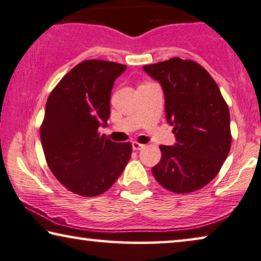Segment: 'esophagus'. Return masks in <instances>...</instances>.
Returning <instances> with one entry per match:
<instances>
[{"mask_svg": "<svg viewBox=\"0 0 261 261\" xmlns=\"http://www.w3.org/2000/svg\"><path fill=\"white\" fill-rule=\"evenodd\" d=\"M132 146H133L134 150H140V149H142L143 147H145V145H142V143H140L138 141H134L133 143H132Z\"/></svg>", "mask_w": 261, "mask_h": 261, "instance_id": "34e87169", "label": "esophagus"}]
</instances>
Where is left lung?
Returning a JSON list of instances; mask_svg holds the SVG:
<instances>
[{
	"mask_svg": "<svg viewBox=\"0 0 261 261\" xmlns=\"http://www.w3.org/2000/svg\"><path fill=\"white\" fill-rule=\"evenodd\" d=\"M143 70L162 86L166 119L177 141L160 146L153 175L174 193L201 190L217 176L231 149L228 106L208 71L193 60L172 58Z\"/></svg>",
	"mask_w": 261,
	"mask_h": 261,
	"instance_id": "1",
	"label": "left lung"
}]
</instances>
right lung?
<instances>
[{
    "mask_svg": "<svg viewBox=\"0 0 261 261\" xmlns=\"http://www.w3.org/2000/svg\"><path fill=\"white\" fill-rule=\"evenodd\" d=\"M127 66L86 60L51 90L40 127L47 165L68 191L96 196L111 188L132 155L130 142H113L99 133L111 114L115 79Z\"/></svg>",
    "mask_w": 261,
    "mask_h": 261,
    "instance_id": "obj_1",
    "label": "right lung"
}]
</instances>
